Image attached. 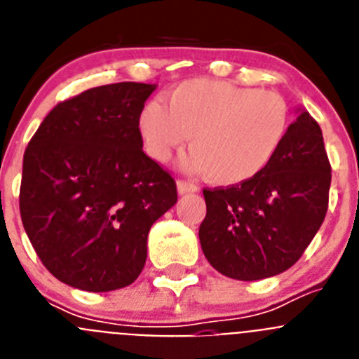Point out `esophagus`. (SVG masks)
Listing matches in <instances>:
<instances>
[{"instance_id": "34e87169", "label": "esophagus", "mask_w": 359, "mask_h": 359, "mask_svg": "<svg viewBox=\"0 0 359 359\" xmlns=\"http://www.w3.org/2000/svg\"><path fill=\"white\" fill-rule=\"evenodd\" d=\"M176 187L180 194H192V192H198V187H196L194 183L187 182V180H177Z\"/></svg>"}]
</instances>
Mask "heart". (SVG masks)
I'll return each instance as SVG.
<instances>
[{
    "instance_id": "obj_1",
    "label": "heart",
    "mask_w": 359,
    "mask_h": 359,
    "mask_svg": "<svg viewBox=\"0 0 359 359\" xmlns=\"http://www.w3.org/2000/svg\"><path fill=\"white\" fill-rule=\"evenodd\" d=\"M291 111L277 91L190 79L158 100L145 104L138 131L149 156L169 161L189 136L183 165L205 172L214 185L236 187L261 176L286 140Z\"/></svg>"
}]
</instances>
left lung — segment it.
Returning a JSON list of instances; mask_svg holds the SVG:
<instances>
[{
    "label": "left lung",
    "instance_id": "left-lung-1",
    "mask_svg": "<svg viewBox=\"0 0 359 359\" xmlns=\"http://www.w3.org/2000/svg\"><path fill=\"white\" fill-rule=\"evenodd\" d=\"M329 187L322 129L302 107L261 176L203 190L207 215L199 241L207 261L236 280H261L290 269L322 226Z\"/></svg>",
    "mask_w": 359,
    "mask_h": 359
}]
</instances>
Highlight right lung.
Wrapping results in <instances>:
<instances>
[{
	"label": "right lung",
	"instance_id": "add662e5",
	"mask_svg": "<svg viewBox=\"0 0 359 359\" xmlns=\"http://www.w3.org/2000/svg\"><path fill=\"white\" fill-rule=\"evenodd\" d=\"M154 90L118 82L57 104L25 151L21 221L44 268L68 286L133 284L152 223L176 205L172 176L145 154L138 131Z\"/></svg>",
	"mask_w": 359,
	"mask_h": 359
}]
</instances>
